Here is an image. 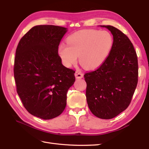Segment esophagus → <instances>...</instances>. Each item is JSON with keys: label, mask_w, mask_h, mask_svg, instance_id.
<instances>
[{"label": "esophagus", "mask_w": 149, "mask_h": 149, "mask_svg": "<svg viewBox=\"0 0 149 149\" xmlns=\"http://www.w3.org/2000/svg\"><path fill=\"white\" fill-rule=\"evenodd\" d=\"M75 76L77 79H81V78H83L84 77V75H83V73L76 71L75 73Z\"/></svg>", "instance_id": "esophagus-1"}]
</instances>
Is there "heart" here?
Wrapping results in <instances>:
<instances>
[{
  "label": "heart",
  "mask_w": 149,
  "mask_h": 149,
  "mask_svg": "<svg viewBox=\"0 0 149 149\" xmlns=\"http://www.w3.org/2000/svg\"><path fill=\"white\" fill-rule=\"evenodd\" d=\"M66 44H61L58 53L66 67H71L77 61L87 70L100 67L108 58L113 40L106 31L85 29L75 32L66 39Z\"/></svg>",
  "instance_id": "b5f03b06"
}]
</instances>
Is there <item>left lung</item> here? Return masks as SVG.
<instances>
[{
    "label": "left lung",
    "mask_w": 149,
    "mask_h": 149,
    "mask_svg": "<svg viewBox=\"0 0 149 149\" xmlns=\"http://www.w3.org/2000/svg\"><path fill=\"white\" fill-rule=\"evenodd\" d=\"M111 33L113 43L108 58L96 70L84 75L86 97L93 115L111 119L127 108L138 84L137 55L132 43L122 31L100 26Z\"/></svg>",
    "instance_id": "1"
}]
</instances>
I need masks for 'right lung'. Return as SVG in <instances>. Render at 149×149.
<instances>
[{
	"label": "right lung",
	"instance_id": "1",
	"mask_svg": "<svg viewBox=\"0 0 149 149\" xmlns=\"http://www.w3.org/2000/svg\"><path fill=\"white\" fill-rule=\"evenodd\" d=\"M65 27L40 25L31 28L18 43L15 58L17 91L25 108L43 120L61 115L66 93L75 81L74 70L63 66L58 46Z\"/></svg>",
	"mask_w": 149,
	"mask_h": 149
}]
</instances>
